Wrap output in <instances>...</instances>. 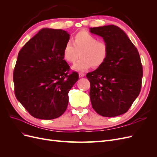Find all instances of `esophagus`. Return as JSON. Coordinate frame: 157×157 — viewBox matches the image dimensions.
Instances as JSON below:
<instances>
[{
	"instance_id": "esophagus-1",
	"label": "esophagus",
	"mask_w": 157,
	"mask_h": 157,
	"mask_svg": "<svg viewBox=\"0 0 157 157\" xmlns=\"http://www.w3.org/2000/svg\"><path fill=\"white\" fill-rule=\"evenodd\" d=\"M78 76H79V77H80V78H81V77H84V76H85V74H84V73H78Z\"/></svg>"
}]
</instances>
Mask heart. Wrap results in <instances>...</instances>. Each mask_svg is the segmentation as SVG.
Masks as SVG:
<instances>
[{
	"label": "heart",
	"mask_w": 157,
	"mask_h": 157,
	"mask_svg": "<svg viewBox=\"0 0 157 157\" xmlns=\"http://www.w3.org/2000/svg\"><path fill=\"white\" fill-rule=\"evenodd\" d=\"M109 49L107 44L99 41L96 36L86 31H80L64 45L63 56L69 63H75L79 56L80 59L73 66V69L86 71L92 66L98 67L106 60Z\"/></svg>",
	"instance_id": "obj_1"
}]
</instances>
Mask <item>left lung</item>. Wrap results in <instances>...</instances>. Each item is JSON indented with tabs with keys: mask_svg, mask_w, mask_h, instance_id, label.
Here are the masks:
<instances>
[{
	"mask_svg": "<svg viewBox=\"0 0 157 157\" xmlns=\"http://www.w3.org/2000/svg\"><path fill=\"white\" fill-rule=\"evenodd\" d=\"M108 46L106 60L87 73L90 98L99 115L113 117L128 111L139 96L143 68L139 52L124 31L114 25L90 28Z\"/></svg>",
	"mask_w": 157,
	"mask_h": 157,
	"instance_id": "left-lung-1",
	"label": "left lung"
}]
</instances>
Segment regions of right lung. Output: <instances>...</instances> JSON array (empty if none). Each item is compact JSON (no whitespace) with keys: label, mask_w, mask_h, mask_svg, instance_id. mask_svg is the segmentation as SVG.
<instances>
[{"label":"right lung","mask_w":157,"mask_h":157,"mask_svg":"<svg viewBox=\"0 0 157 157\" xmlns=\"http://www.w3.org/2000/svg\"><path fill=\"white\" fill-rule=\"evenodd\" d=\"M70 35L64 30L43 28L19 52L14 68V91L19 102L36 118L51 120L62 115L68 93L78 80L68 75L63 49Z\"/></svg>","instance_id":"right-lung-1"}]
</instances>
